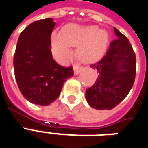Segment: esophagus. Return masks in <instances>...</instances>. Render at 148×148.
<instances>
[{"instance_id": "34e87169", "label": "esophagus", "mask_w": 148, "mask_h": 148, "mask_svg": "<svg viewBox=\"0 0 148 148\" xmlns=\"http://www.w3.org/2000/svg\"><path fill=\"white\" fill-rule=\"evenodd\" d=\"M82 68L80 67L79 64H76V65L73 66V71H74V74L75 75H78L80 71H81Z\"/></svg>"}]
</instances>
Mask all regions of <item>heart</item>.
Wrapping results in <instances>:
<instances>
[{
	"mask_svg": "<svg viewBox=\"0 0 148 148\" xmlns=\"http://www.w3.org/2000/svg\"><path fill=\"white\" fill-rule=\"evenodd\" d=\"M109 36L97 26L70 25L63 32H53L51 46L53 56L60 64H66L72 56V47H78V56L83 62L92 64L98 61L105 54Z\"/></svg>",
	"mask_w": 148,
	"mask_h": 148,
	"instance_id": "obj_1",
	"label": "heart"
}]
</instances>
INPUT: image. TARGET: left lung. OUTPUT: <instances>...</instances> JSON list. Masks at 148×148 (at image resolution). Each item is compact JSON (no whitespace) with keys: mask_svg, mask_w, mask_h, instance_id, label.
Here are the masks:
<instances>
[{"mask_svg":"<svg viewBox=\"0 0 148 148\" xmlns=\"http://www.w3.org/2000/svg\"><path fill=\"white\" fill-rule=\"evenodd\" d=\"M116 40L110 44L102 60L91 68L97 72L95 84L86 90L89 105L95 109L110 110L124 99L136 77V55L126 36L114 28Z\"/></svg>","mask_w":148,"mask_h":148,"instance_id":"1","label":"left lung"}]
</instances>
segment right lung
I'll return each instance as SVG.
<instances>
[{
	"label": "right lung",
	"instance_id": "right-lung-1",
	"mask_svg": "<svg viewBox=\"0 0 148 148\" xmlns=\"http://www.w3.org/2000/svg\"><path fill=\"white\" fill-rule=\"evenodd\" d=\"M53 19L39 20L30 24L19 36L13 66L15 78L21 94L29 102L49 105L60 94L72 67L64 68L53 60L50 49Z\"/></svg>",
	"mask_w": 148,
	"mask_h": 148
}]
</instances>
